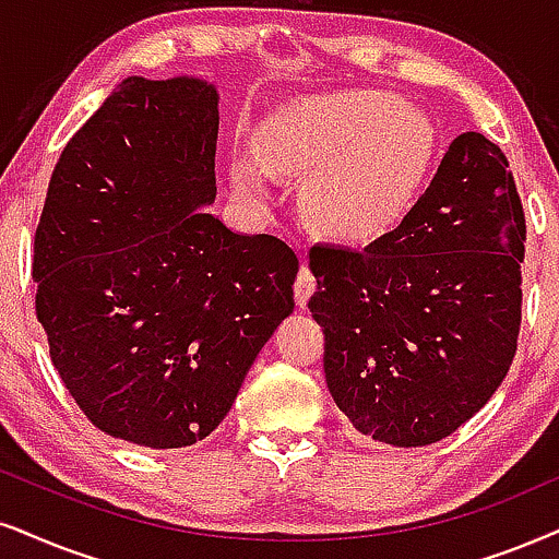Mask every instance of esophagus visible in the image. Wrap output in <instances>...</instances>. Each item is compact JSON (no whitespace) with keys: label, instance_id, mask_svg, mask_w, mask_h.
<instances>
[{"label":"esophagus","instance_id":"obj_1","mask_svg":"<svg viewBox=\"0 0 559 559\" xmlns=\"http://www.w3.org/2000/svg\"><path fill=\"white\" fill-rule=\"evenodd\" d=\"M314 288H317V278H314V273L309 271L307 265H301V267H299V275H296V284H294V296H296V304H299L301 309L307 307L309 296L314 294Z\"/></svg>","mask_w":559,"mask_h":559}]
</instances>
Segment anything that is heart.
Wrapping results in <instances>:
<instances>
[{
  "label": "heart",
  "mask_w": 559,
  "mask_h": 559,
  "mask_svg": "<svg viewBox=\"0 0 559 559\" xmlns=\"http://www.w3.org/2000/svg\"><path fill=\"white\" fill-rule=\"evenodd\" d=\"M433 126L400 97L350 90L294 105L267 126L263 159L271 169L312 175L309 214L343 239H369L397 222L433 159ZM245 193L258 180L235 169Z\"/></svg>",
  "instance_id": "b5f03b06"
}]
</instances>
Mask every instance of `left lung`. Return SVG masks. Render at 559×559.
<instances>
[{
	"label": "left lung",
	"instance_id": "left-lung-1",
	"mask_svg": "<svg viewBox=\"0 0 559 559\" xmlns=\"http://www.w3.org/2000/svg\"><path fill=\"white\" fill-rule=\"evenodd\" d=\"M524 242L506 154L467 131L397 229L309 250L324 379L358 433L428 447L485 407L515 356Z\"/></svg>",
	"mask_w": 559,
	"mask_h": 559
}]
</instances>
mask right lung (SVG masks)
<instances>
[{"instance_id": "right-lung-1", "label": "right lung", "mask_w": 559, "mask_h": 559, "mask_svg": "<svg viewBox=\"0 0 559 559\" xmlns=\"http://www.w3.org/2000/svg\"><path fill=\"white\" fill-rule=\"evenodd\" d=\"M216 139L214 84L126 76L63 146L35 229L56 371L92 426L136 447L203 441L294 312L292 247L206 211Z\"/></svg>"}]
</instances>
